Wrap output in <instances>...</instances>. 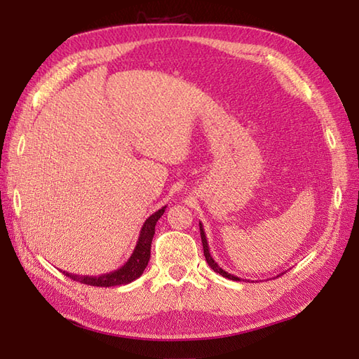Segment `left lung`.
Returning a JSON list of instances; mask_svg holds the SVG:
<instances>
[{"label":"left lung","mask_w":359,"mask_h":359,"mask_svg":"<svg viewBox=\"0 0 359 359\" xmlns=\"http://www.w3.org/2000/svg\"><path fill=\"white\" fill-rule=\"evenodd\" d=\"M199 228H201V238H202V245H203V255H205V259H207V262H208V265L211 266V269L215 270L216 273L222 274V276H224V278H226V279H231V280H242L241 278L234 276V274H230L228 271H225V270L220 269V266L217 265V262H216L215 259H212V256L210 255L208 241H207V236H205V231H203V225H202L201 222H199ZM278 276H279V274H278Z\"/></svg>","instance_id":"obj_1"}]
</instances>
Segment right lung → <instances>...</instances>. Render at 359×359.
Instances as JSON below:
<instances>
[{"label":"right lung","mask_w":359,"mask_h":359,"mask_svg":"<svg viewBox=\"0 0 359 359\" xmlns=\"http://www.w3.org/2000/svg\"><path fill=\"white\" fill-rule=\"evenodd\" d=\"M166 207H162L158 211L152 212V215L144 220V224L140 230L139 241L133 251L131 257L128 259L125 265H121L120 269L103 273L100 276H80V274L67 273L63 271L67 278H71L81 284L93 285V287H116V285H126L129 282L135 280L137 278L142 276V273L147 269L151 257V242L156 233V224L157 220L163 216Z\"/></svg>","instance_id":"add662e5"}]
</instances>
